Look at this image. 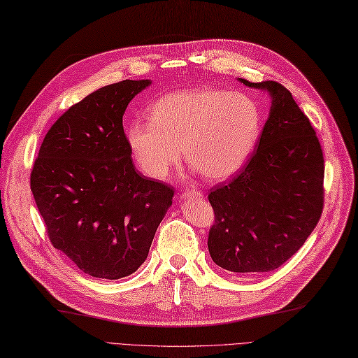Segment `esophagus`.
Listing matches in <instances>:
<instances>
[{
  "label": "esophagus",
  "instance_id": "34e87169",
  "mask_svg": "<svg viewBox=\"0 0 358 358\" xmlns=\"http://www.w3.org/2000/svg\"><path fill=\"white\" fill-rule=\"evenodd\" d=\"M183 197H185V199H189V197L201 199V197H203V192H201V191H197V189H191V191L183 192Z\"/></svg>",
  "mask_w": 358,
  "mask_h": 358
}]
</instances>
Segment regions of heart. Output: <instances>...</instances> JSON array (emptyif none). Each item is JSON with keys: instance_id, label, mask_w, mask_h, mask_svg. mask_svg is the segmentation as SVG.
Here are the masks:
<instances>
[{"instance_id": "heart-1", "label": "heart", "mask_w": 358, "mask_h": 358, "mask_svg": "<svg viewBox=\"0 0 358 358\" xmlns=\"http://www.w3.org/2000/svg\"><path fill=\"white\" fill-rule=\"evenodd\" d=\"M150 119L129 123L127 138L140 169L169 175L185 150L187 162L210 180H226L253 155L262 114L248 94L214 87L178 90L150 105Z\"/></svg>"}]
</instances>
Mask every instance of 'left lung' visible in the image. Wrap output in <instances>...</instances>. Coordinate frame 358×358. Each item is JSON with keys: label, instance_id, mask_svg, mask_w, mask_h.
I'll return each mask as SVG.
<instances>
[{"label": "left lung", "instance_id": "obj_1", "mask_svg": "<svg viewBox=\"0 0 358 358\" xmlns=\"http://www.w3.org/2000/svg\"><path fill=\"white\" fill-rule=\"evenodd\" d=\"M239 81L273 103L256 150L230 182L209 192L214 262L235 274L274 271L303 247L324 208L321 143L292 93L275 81Z\"/></svg>", "mask_w": 358, "mask_h": 358}]
</instances>
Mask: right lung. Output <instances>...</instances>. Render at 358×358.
Returning a JSON list of instances; mask_svg holds the SVG:
<instances>
[{
    "instance_id": "obj_1",
    "label": "right lung",
    "mask_w": 358,
    "mask_h": 358,
    "mask_svg": "<svg viewBox=\"0 0 358 358\" xmlns=\"http://www.w3.org/2000/svg\"><path fill=\"white\" fill-rule=\"evenodd\" d=\"M150 80L85 96L45 135L31 192L51 244L83 273L117 280L146 260L175 189L135 170L123 114Z\"/></svg>"
}]
</instances>
